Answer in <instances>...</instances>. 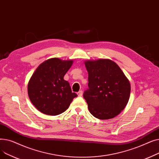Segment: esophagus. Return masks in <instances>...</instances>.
I'll list each match as a JSON object with an SVG mask.
<instances>
[{
    "label": "esophagus",
    "instance_id": "34e87169",
    "mask_svg": "<svg viewBox=\"0 0 159 159\" xmlns=\"http://www.w3.org/2000/svg\"><path fill=\"white\" fill-rule=\"evenodd\" d=\"M77 95L79 97H82V91H79V92L77 93Z\"/></svg>",
    "mask_w": 159,
    "mask_h": 159
}]
</instances>
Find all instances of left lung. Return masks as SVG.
Masks as SVG:
<instances>
[{
    "mask_svg": "<svg viewBox=\"0 0 159 159\" xmlns=\"http://www.w3.org/2000/svg\"><path fill=\"white\" fill-rule=\"evenodd\" d=\"M88 72L89 89L84 93L91 114L106 120L118 115L126 106L130 82L120 67L110 59L84 62Z\"/></svg>",
    "mask_w": 159,
    "mask_h": 159,
    "instance_id": "obj_1",
    "label": "left lung"
}]
</instances>
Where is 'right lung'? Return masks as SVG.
Listing matches in <instances>:
<instances>
[{
	"label": "right lung",
	"mask_w": 159,
	"mask_h": 159,
	"mask_svg": "<svg viewBox=\"0 0 159 159\" xmlns=\"http://www.w3.org/2000/svg\"><path fill=\"white\" fill-rule=\"evenodd\" d=\"M71 60L52 58L40 64L33 73L28 84V96L37 109L45 115H57L69 107L73 93L69 82L64 79L73 64Z\"/></svg>",
	"instance_id": "obj_1"
}]
</instances>
